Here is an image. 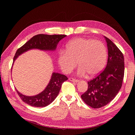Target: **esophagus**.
Masks as SVG:
<instances>
[{"label":"esophagus","instance_id":"1","mask_svg":"<svg viewBox=\"0 0 135 135\" xmlns=\"http://www.w3.org/2000/svg\"><path fill=\"white\" fill-rule=\"evenodd\" d=\"M69 80H70V81H72V82H76V83H77V82H79V80H78V79H75L73 78H69Z\"/></svg>","mask_w":135,"mask_h":135}]
</instances>
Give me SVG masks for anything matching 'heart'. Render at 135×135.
I'll return each instance as SVG.
<instances>
[{
  "mask_svg": "<svg viewBox=\"0 0 135 135\" xmlns=\"http://www.w3.org/2000/svg\"><path fill=\"white\" fill-rule=\"evenodd\" d=\"M107 59V50L102 42L91 39L76 38L66 45L65 51L60 53L58 64L62 71L70 73L77 65L79 75L88 74L94 76L104 68Z\"/></svg>",
  "mask_w": 135,
  "mask_h": 135,
  "instance_id": "1",
  "label": "heart"
}]
</instances>
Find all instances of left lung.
<instances>
[{
    "instance_id": "1",
    "label": "left lung",
    "mask_w": 135,
    "mask_h": 135,
    "mask_svg": "<svg viewBox=\"0 0 135 135\" xmlns=\"http://www.w3.org/2000/svg\"><path fill=\"white\" fill-rule=\"evenodd\" d=\"M104 38L108 49L107 65L102 73L88 82V90L81 95L86 104L93 108L102 107L115 98L124 76L123 54L110 39Z\"/></svg>"
}]
</instances>
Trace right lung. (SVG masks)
<instances>
[{"label":"right lung","mask_w":135,"mask_h":135,"mask_svg":"<svg viewBox=\"0 0 135 135\" xmlns=\"http://www.w3.org/2000/svg\"><path fill=\"white\" fill-rule=\"evenodd\" d=\"M67 36L65 35H44L39 34L33 36L27 42L17 50L14 57L13 63L19 56L32 49L44 51H54L60 41ZM68 78L58 73H53L47 86L41 93L35 96H28L17 90L20 98L27 104L33 107H44L52 103L58 96L62 84Z\"/></svg>","instance_id":"obj_1"}]
</instances>
